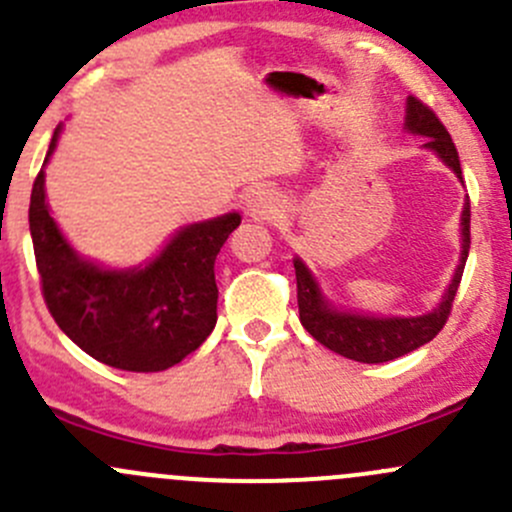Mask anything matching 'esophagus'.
Returning a JSON list of instances; mask_svg holds the SVG:
<instances>
[{"label": "esophagus", "instance_id": "obj_1", "mask_svg": "<svg viewBox=\"0 0 512 512\" xmlns=\"http://www.w3.org/2000/svg\"><path fill=\"white\" fill-rule=\"evenodd\" d=\"M247 215L255 220H272L277 213H280V200L272 190L267 188H255L245 195Z\"/></svg>", "mask_w": 512, "mask_h": 512}]
</instances>
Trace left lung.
I'll list each match as a JSON object with an SVG mask.
<instances>
[{"instance_id": "8db88e82", "label": "left lung", "mask_w": 512, "mask_h": 512, "mask_svg": "<svg viewBox=\"0 0 512 512\" xmlns=\"http://www.w3.org/2000/svg\"><path fill=\"white\" fill-rule=\"evenodd\" d=\"M406 128L411 133H421L428 136L426 148L436 151L448 168L461 178V160H458L456 143L451 141V133L441 123V118L431 111L423 101L416 96H409V106H406ZM463 252L461 265H458L456 277H453L451 287H448L446 297H443L441 307L433 312L421 314V317H364V314H347L337 312L324 302L319 285L314 277L309 275L302 260H294V275H297V304H299V322L302 327L317 339L322 347L332 349V352L347 356V359L361 361V364H384V361H394L399 356L414 352L431 342L443 324L448 322L453 309V299H456L458 285H461L463 267H466L468 250H471V200L463 208Z\"/></svg>"}]
</instances>
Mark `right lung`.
<instances>
[{
	"label": "right lung",
	"instance_id": "right-lung-1",
	"mask_svg": "<svg viewBox=\"0 0 512 512\" xmlns=\"http://www.w3.org/2000/svg\"><path fill=\"white\" fill-rule=\"evenodd\" d=\"M237 225L240 215L230 213L183 227L143 270L106 272L61 237L46 208L44 170L29 203L41 294L54 322L101 364L143 374L170 369L210 337L218 322L215 257Z\"/></svg>",
	"mask_w": 512,
	"mask_h": 512
}]
</instances>
